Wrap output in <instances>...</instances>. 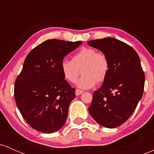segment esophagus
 <instances>
[{"instance_id": "34e87169", "label": "esophagus", "mask_w": 154, "mask_h": 154, "mask_svg": "<svg viewBox=\"0 0 154 154\" xmlns=\"http://www.w3.org/2000/svg\"><path fill=\"white\" fill-rule=\"evenodd\" d=\"M82 93H83L82 91H81V90H78V89L76 90V91H75V94H76V95H81Z\"/></svg>"}]
</instances>
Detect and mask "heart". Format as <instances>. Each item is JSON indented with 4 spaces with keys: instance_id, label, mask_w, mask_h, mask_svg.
Masks as SVG:
<instances>
[{
    "instance_id": "obj_1",
    "label": "heart",
    "mask_w": 154,
    "mask_h": 154,
    "mask_svg": "<svg viewBox=\"0 0 154 154\" xmlns=\"http://www.w3.org/2000/svg\"><path fill=\"white\" fill-rule=\"evenodd\" d=\"M110 69L107 56L91 47L81 48L72 57L71 61L64 60L61 62V73L70 83H75L82 73L77 85L83 89L93 88L96 82H103L106 79Z\"/></svg>"
}]
</instances>
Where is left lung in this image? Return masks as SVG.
I'll return each mask as SVG.
<instances>
[{"instance_id": "left-lung-1", "label": "left lung", "mask_w": 154, "mask_h": 154, "mask_svg": "<svg viewBox=\"0 0 154 154\" xmlns=\"http://www.w3.org/2000/svg\"><path fill=\"white\" fill-rule=\"evenodd\" d=\"M88 44L103 52L110 63L106 79L93 93L90 114L105 128H117L132 115L143 96L145 75L140 58L131 46L115 38Z\"/></svg>"}]
</instances>
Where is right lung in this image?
I'll return each mask as SVG.
<instances>
[{"mask_svg": "<svg viewBox=\"0 0 154 154\" xmlns=\"http://www.w3.org/2000/svg\"><path fill=\"white\" fill-rule=\"evenodd\" d=\"M82 43L48 40L33 48L24 60L15 81V101L23 118L37 131L53 133L64 125L75 89L64 79L61 64Z\"/></svg>", "mask_w": 154, "mask_h": 154, "instance_id": "1", "label": "right lung"}]
</instances>
